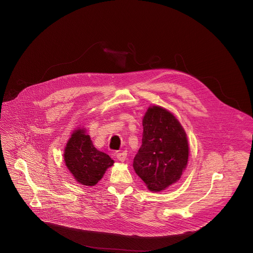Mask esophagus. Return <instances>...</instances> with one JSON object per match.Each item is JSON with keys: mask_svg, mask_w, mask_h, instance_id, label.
<instances>
[{"mask_svg": "<svg viewBox=\"0 0 253 253\" xmlns=\"http://www.w3.org/2000/svg\"><path fill=\"white\" fill-rule=\"evenodd\" d=\"M116 157H117V159H118L119 161H121V162H124V161L126 160V158H127V152H126V151L118 152V153L116 154Z\"/></svg>", "mask_w": 253, "mask_h": 253, "instance_id": "1", "label": "esophagus"}]
</instances>
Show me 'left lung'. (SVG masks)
<instances>
[{"label": "left lung", "mask_w": 253, "mask_h": 253, "mask_svg": "<svg viewBox=\"0 0 253 253\" xmlns=\"http://www.w3.org/2000/svg\"><path fill=\"white\" fill-rule=\"evenodd\" d=\"M142 124V145L133 168L150 191L160 192L176 183L186 169L187 136L177 118L160 106H150Z\"/></svg>", "instance_id": "left-lung-1"}]
</instances>
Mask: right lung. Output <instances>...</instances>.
I'll list each match as a JSON object with an SVG mask.
<instances>
[{"label": "right lung", "mask_w": 253, "mask_h": 253, "mask_svg": "<svg viewBox=\"0 0 253 253\" xmlns=\"http://www.w3.org/2000/svg\"><path fill=\"white\" fill-rule=\"evenodd\" d=\"M64 161L76 181L86 186L96 185L106 170L114 164L109 155L94 147L84 128L71 134L64 150Z\"/></svg>", "instance_id": "add662e5"}]
</instances>
